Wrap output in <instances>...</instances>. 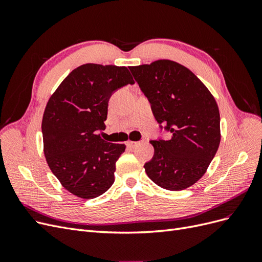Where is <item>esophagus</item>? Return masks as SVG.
Returning a JSON list of instances; mask_svg holds the SVG:
<instances>
[{
	"label": "esophagus",
	"mask_w": 262,
	"mask_h": 262,
	"mask_svg": "<svg viewBox=\"0 0 262 262\" xmlns=\"http://www.w3.org/2000/svg\"><path fill=\"white\" fill-rule=\"evenodd\" d=\"M141 142L142 141H138V142H133V141H128L126 142V146L128 147H130V148H134V147H137L138 145H140L141 144Z\"/></svg>",
	"instance_id": "1"
}]
</instances>
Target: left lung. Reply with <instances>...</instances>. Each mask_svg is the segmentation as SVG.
<instances>
[{
  "label": "left lung",
  "mask_w": 262,
  "mask_h": 262,
  "mask_svg": "<svg viewBox=\"0 0 262 262\" xmlns=\"http://www.w3.org/2000/svg\"><path fill=\"white\" fill-rule=\"evenodd\" d=\"M169 140L149 141L154 156L145 163L149 179L164 189L184 190L199 180L221 141L215 99L191 71L170 60L129 68Z\"/></svg>",
  "instance_id": "obj_1"
}]
</instances>
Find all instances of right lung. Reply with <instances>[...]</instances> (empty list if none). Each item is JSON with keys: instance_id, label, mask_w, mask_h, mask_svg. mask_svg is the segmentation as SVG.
<instances>
[{"instance_id": "obj_1", "label": "right lung", "mask_w": 262, "mask_h": 262, "mask_svg": "<svg viewBox=\"0 0 262 262\" xmlns=\"http://www.w3.org/2000/svg\"><path fill=\"white\" fill-rule=\"evenodd\" d=\"M134 84L125 67L87 63L74 69L50 97L42 119L43 150L53 175L67 190L93 199L113 186L124 144L102 140L108 101Z\"/></svg>"}]
</instances>
